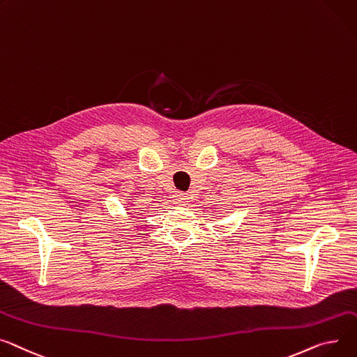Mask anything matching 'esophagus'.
<instances>
[{
    "label": "esophagus",
    "instance_id": "esophagus-1",
    "mask_svg": "<svg viewBox=\"0 0 357 357\" xmlns=\"http://www.w3.org/2000/svg\"><path fill=\"white\" fill-rule=\"evenodd\" d=\"M186 202H188V197H186V194L178 192V194L175 195V204H178V205H185Z\"/></svg>",
    "mask_w": 357,
    "mask_h": 357
}]
</instances>
